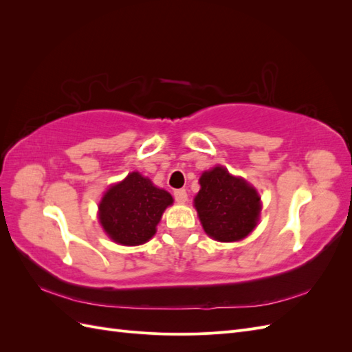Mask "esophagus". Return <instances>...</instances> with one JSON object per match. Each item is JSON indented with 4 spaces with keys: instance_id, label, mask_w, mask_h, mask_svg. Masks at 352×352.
Segmentation results:
<instances>
[{
    "instance_id": "obj_1",
    "label": "esophagus",
    "mask_w": 352,
    "mask_h": 352,
    "mask_svg": "<svg viewBox=\"0 0 352 352\" xmlns=\"http://www.w3.org/2000/svg\"><path fill=\"white\" fill-rule=\"evenodd\" d=\"M173 195H175L176 202H179V204H185V202L188 201V194H186L185 189H176Z\"/></svg>"
}]
</instances>
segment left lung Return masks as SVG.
Returning a JSON list of instances; mask_svg holds the SVG:
<instances>
[{
    "mask_svg": "<svg viewBox=\"0 0 352 352\" xmlns=\"http://www.w3.org/2000/svg\"><path fill=\"white\" fill-rule=\"evenodd\" d=\"M199 185L194 206L207 235L220 242L248 236L257 226L261 211L257 189L221 166L202 173Z\"/></svg>",
    "mask_w": 352,
    "mask_h": 352,
    "instance_id": "1",
    "label": "left lung"
}]
</instances>
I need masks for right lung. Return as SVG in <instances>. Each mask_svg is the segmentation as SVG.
<instances>
[{"label": "right lung", "instance_id": "add662e5", "mask_svg": "<svg viewBox=\"0 0 352 352\" xmlns=\"http://www.w3.org/2000/svg\"><path fill=\"white\" fill-rule=\"evenodd\" d=\"M173 204L167 190L154 186L148 177L132 172L110 186L98 206L104 232L120 245H141L157 232L164 210Z\"/></svg>", "mask_w": 352, "mask_h": 352}]
</instances>
